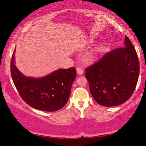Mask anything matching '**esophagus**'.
Here are the masks:
<instances>
[{
    "mask_svg": "<svg viewBox=\"0 0 146 146\" xmlns=\"http://www.w3.org/2000/svg\"><path fill=\"white\" fill-rule=\"evenodd\" d=\"M76 72H77L79 75H82L83 74V71L81 68H76Z\"/></svg>",
    "mask_w": 146,
    "mask_h": 146,
    "instance_id": "34e87169",
    "label": "esophagus"
}]
</instances>
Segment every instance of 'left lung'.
<instances>
[{
  "mask_svg": "<svg viewBox=\"0 0 146 146\" xmlns=\"http://www.w3.org/2000/svg\"><path fill=\"white\" fill-rule=\"evenodd\" d=\"M124 45L106 53L85 70L90 91L101 106L112 107L123 104L135 90L139 75V58L126 36Z\"/></svg>",
  "mask_w": 146,
  "mask_h": 146,
  "instance_id": "obj_1",
  "label": "left lung"
}]
</instances>
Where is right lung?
<instances>
[{"label":"right lung","mask_w":146,"mask_h":146,"mask_svg":"<svg viewBox=\"0 0 146 146\" xmlns=\"http://www.w3.org/2000/svg\"><path fill=\"white\" fill-rule=\"evenodd\" d=\"M14 50L11 59V74L18 92L31 107L46 112H54L64 107L68 102L75 68L59 69L44 77H26L14 65Z\"/></svg>","instance_id":"right-lung-1"}]
</instances>
